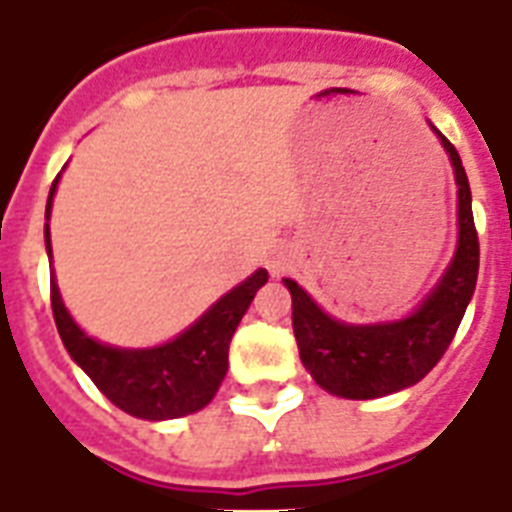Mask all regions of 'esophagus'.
Returning <instances> with one entry per match:
<instances>
[{
	"label": "esophagus",
	"mask_w": 512,
	"mask_h": 512,
	"mask_svg": "<svg viewBox=\"0 0 512 512\" xmlns=\"http://www.w3.org/2000/svg\"><path fill=\"white\" fill-rule=\"evenodd\" d=\"M265 265H268V271H271V276H284V273L292 268V252H289L287 247H271L268 249V260H265Z\"/></svg>",
	"instance_id": "esophagus-1"
}]
</instances>
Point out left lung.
<instances>
[{
	"label": "left lung",
	"mask_w": 512,
	"mask_h": 512,
	"mask_svg": "<svg viewBox=\"0 0 512 512\" xmlns=\"http://www.w3.org/2000/svg\"><path fill=\"white\" fill-rule=\"evenodd\" d=\"M430 130L454 170L457 244L428 295L401 319L348 324L329 316L295 279H281L292 295V329L300 361L316 385L337 398L369 401L417 385L441 361L476 292L478 233L468 175L452 143L433 124Z\"/></svg>",
	"instance_id": "8db88e82"
}]
</instances>
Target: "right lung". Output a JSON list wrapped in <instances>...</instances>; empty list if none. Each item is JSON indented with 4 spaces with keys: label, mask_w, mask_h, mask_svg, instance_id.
I'll return each instance as SVG.
<instances>
[{
    "label": "right lung",
    "mask_w": 512,
    "mask_h": 512,
    "mask_svg": "<svg viewBox=\"0 0 512 512\" xmlns=\"http://www.w3.org/2000/svg\"><path fill=\"white\" fill-rule=\"evenodd\" d=\"M58 180L60 175L52 183L44 209V247L50 260V212ZM265 281L268 271L257 268L252 276L209 305L191 327L151 348H119L87 335L68 313L55 271L50 273L52 316L68 356L74 358L76 366H82V372L98 385L111 404L138 420H177L199 412L215 398L228 372V345L233 332Z\"/></svg>",
    "instance_id": "right-lung-1"
}]
</instances>
